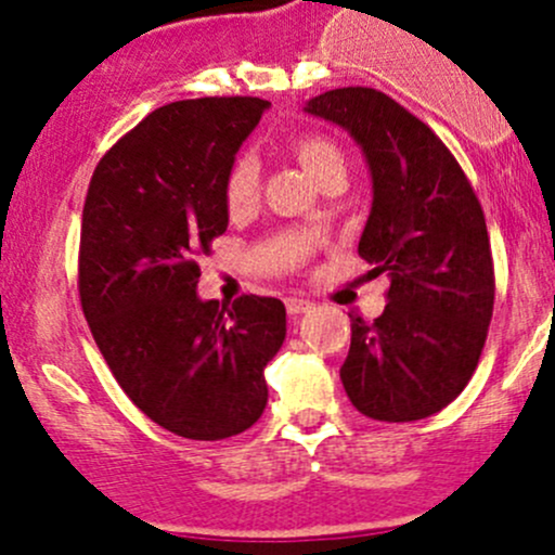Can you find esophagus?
I'll use <instances>...</instances> for the list:
<instances>
[{"label": "esophagus", "instance_id": "1", "mask_svg": "<svg viewBox=\"0 0 555 555\" xmlns=\"http://www.w3.org/2000/svg\"><path fill=\"white\" fill-rule=\"evenodd\" d=\"M284 306H287V311L293 313V317H298V313H306L311 309V300L306 298H287L284 300Z\"/></svg>", "mask_w": 555, "mask_h": 555}]
</instances>
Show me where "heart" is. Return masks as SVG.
Segmentation results:
<instances>
[{
  "mask_svg": "<svg viewBox=\"0 0 555 555\" xmlns=\"http://www.w3.org/2000/svg\"><path fill=\"white\" fill-rule=\"evenodd\" d=\"M289 153L295 155L306 173L319 179H324L333 171H346L344 153L338 150V144L333 139L322 137V133H295L287 142ZM257 190H260V166L251 155H238L225 173V204L228 209L238 211L246 206L255 204Z\"/></svg>",
  "mask_w": 555,
  "mask_h": 555,
  "instance_id": "heart-1",
  "label": "heart"
}]
</instances>
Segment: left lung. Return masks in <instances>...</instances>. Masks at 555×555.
Instances as JSON below:
<instances>
[{"mask_svg":"<svg viewBox=\"0 0 555 555\" xmlns=\"http://www.w3.org/2000/svg\"><path fill=\"white\" fill-rule=\"evenodd\" d=\"M304 109L360 144L373 204L357 251L391 276L382 317H351L346 395L378 422L433 416L473 378L494 311L483 209L433 128L386 93L335 88Z\"/></svg>","mask_w":555,"mask_h":555,"instance_id":"8db88e82","label":"left lung"}]
</instances>
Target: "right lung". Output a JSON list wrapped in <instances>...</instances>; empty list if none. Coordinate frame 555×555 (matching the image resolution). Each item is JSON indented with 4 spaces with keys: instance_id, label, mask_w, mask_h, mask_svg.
Returning a JSON list of instances; mask_svg holds the SVG:
<instances>
[{
    "instance_id": "1",
    "label": "right lung",
    "mask_w": 555,
    "mask_h": 555,
    "mask_svg": "<svg viewBox=\"0 0 555 555\" xmlns=\"http://www.w3.org/2000/svg\"><path fill=\"white\" fill-rule=\"evenodd\" d=\"M268 102L188 99L150 112L99 160L80 231V304L112 376L179 438L222 440L262 416V371L287 311L198 298L195 257L228 231L225 173Z\"/></svg>"
}]
</instances>
